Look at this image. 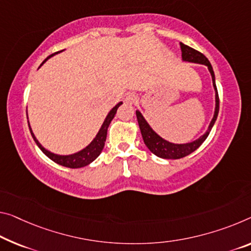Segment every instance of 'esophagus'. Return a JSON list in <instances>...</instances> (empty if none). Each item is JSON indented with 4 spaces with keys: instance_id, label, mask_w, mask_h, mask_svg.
<instances>
[{
    "instance_id": "obj_1",
    "label": "esophagus",
    "mask_w": 251,
    "mask_h": 251,
    "mask_svg": "<svg viewBox=\"0 0 251 251\" xmlns=\"http://www.w3.org/2000/svg\"><path fill=\"white\" fill-rule=\"evenodd\" d=\"M125 101H126V103H128V104H134V103H137V101H138V96L134 93H130V94L126 96Z\"/></svg>"
}]
</instances>
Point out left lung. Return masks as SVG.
Wrapping results in <instances>:
<instances>
[{
    "label": "left lung",
    "mask_w": 251,
    "mask_h": 251,
    "mask_svg": "<svg viewBox=\"0 0 251 251\" xmlns=\"http://www.w3.org/2000/svg\"><path fill=\"white\" fill-rule=\"evenodd\" d=\"M179 45H180V49H182L183 60L206 65L207 68H209V71L212 75V80H213V86L215 88V102H217V104H215L214 117H213V119H212L210 126H209V130L206 131V133L203 134L201 138H199L198 140H195L194 142H191V144H185V145H175V144H171V142L164 140L163 138H160L155 132V131L150 128L148 123L146 122L144 117L141 115V113L139 112V111H136L139 128H140L141 136H142V138H144V142L146 144V146H147L148 149L153 153V155H156L157 157L164 158V159H180V158L186 157L190 155V153H192L193 151H195V150L203 144L204 140L207 138V136H209L212 126H213L214 122L218 118V114H219L220 100H219V94H218V88H217V85H215L213 68H212L209 59H207L202 52L198 51V50L188 47V46L182 44V42H180Z\"/></svg>",
    "instance_id": "left-lung-1"
}]
</instances>
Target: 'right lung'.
I'll return each instance as SVG.
<instances>
[{"mask_svg": "<svg viewBox=\"0 0 251 251\" xmlns=\"http://www.w3.org/2000/svg\"><path fill=\"white\" fill-rule=\"evenodd\" d=\"M53 55V53H52ZM52 55L48 56L47 58H46L44 61H42V64L45 63L46 60H47L49 57H51ZM41 64V65H42ZM40 65V66H41ZM122 104V102L118 103L117 105H115L112 110L110 111V113L107 114V117L105 119V121H104L103 126L101 130L99 131L98 136L95 137V139L93 141L91 142L90 145L87 146L85 149H83L82 151L74 153V155H69V156H59V155H55V153L48 151L47 149H45L38 142V140L36 139V137L33 136L31 128H30V132H31L32 137L34 139V141H36V144L38 145V147L41 149V151L45 153L46 156L49 157L50 159L52 161H55L56 164H59L61 166H65V167H68V168H80V167H84V166H87L88 164H91L92 161L95 160L96 158L99 157L100 153L104 148V145H105V140H106V133H107V128H109L111 121H112V119L114 118L115 113H117L118 111V107L120 106Z\"/></svg>", "mask_w": 251, "mask_h": 251, "instance_id": "right-lung-1", "label": "right lung"}]
</instances>
